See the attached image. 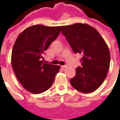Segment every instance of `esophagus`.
<instances>
[{
	"instance_id": "esophagus-1",
	"label": "esophagus",
	"mask_w": 120,
	"mask_h": 120,
	"mask_svg": "<svg viewBox=\"0 0 120 120\" xmlns=\"http://www.w3.org/2000/svg\"><path fill=\"white\" fill-rule=\"evenodd\" d=\"M67 67H68V65H62V66H61V68H62V69H65V68H66Z\"/></svg>"
}]
</instances>
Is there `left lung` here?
Masks as SVG:
<instances>
[{"label": "left lung", "instance_id": "left-lung-1", "mask_svg": "<svg viewBox=\"0 0 120 120\" xmlns=\"http://www.w3.org/2000/svg\"><path fill=\"white\" fill-rule=\"evenodd\" d=\"M75 53L82 55V66L76 69V75L70 80L71 86L78 91L90 93L105 80L110 65L108 46L97 30L89 25L75 24L61 26Z\"/></svg>", "mask_w": 120, "mask_h": 120}]
</instances>
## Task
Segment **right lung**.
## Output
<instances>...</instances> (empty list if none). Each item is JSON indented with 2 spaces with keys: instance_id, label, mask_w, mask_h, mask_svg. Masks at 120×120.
I'll list each match as a JSON object with an SVG mask.
<instances>
[{
  "instance_id": "right-lung-1",
  "label": "right lung",
  "mask_w": 120,
  "mask_h": 120,
  "mask_svg": "<svg viewBox=\"0 0 120 120\" xmlns=\"http://www.w3.org/2000/svg\"><path fill=\"white\" fill-rule=\"evenodd\" d=\"M60 26L47 27L35 25L22 31L13 47L11 65L23 87L33 94L48 90L60 70L59 65L43 62L45 51L56 40Z\"/></svg>"
}]
</instances>
